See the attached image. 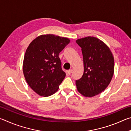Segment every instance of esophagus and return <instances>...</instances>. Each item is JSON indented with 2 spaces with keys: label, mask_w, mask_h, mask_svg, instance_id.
Wrapping results in <instances>:
<instances>
[{
  "label": "esophagus",
  "mask_w": 131,
  "mask_h": 131,
  "mask_svg": "<svg viewBox=\"0 0 131 131\" xmlns=\"http://www.w3.org/2000/svg\"><path fill=\"white\" fill-rule=\"evenodd\" d=\"M72 69H70V70H69L68 71V72H67V73H68V75H70L71 74V73H72Z\"/></svg>",
  "instance_id": "esophagus-1"
}]
</instances>
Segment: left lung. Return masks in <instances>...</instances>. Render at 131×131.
<instances>
[{"label": "left lung", "mask_w": 131, "mask_h": 131, "mask_svg": "<svg viewBox=\"0 0 131 131\" xmlns=\"http://www.w3.org/2000/svg\"><path fill=\"white\" fill-rule=\"evenodd\" d=\"M81 48L84 73L76 81L77 91L85 97L98 95L107 87L114 74V60L108 46L100 39L88 36L77 39Z\"/></svg>", "instance_id": "left-lung-1"}]
</instances>
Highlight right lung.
<instances>
[{
	"label": "right lung",
	"instance_id": "1",
	"mask_svg": "<svg viewBox=\"0 0 131 131\" xmlns=\"http://www.w3.org/2000/svg\"><path fill=\"white\" fill-rule=\"evenodd\" d=\"M70 43V40L54 35L37 37L26 50L23 73L28 85L42 96L56 92L65 77L61 68L59 54Z\"/></svg>",
	"mask_w": 131,
	"mask_h": 131
}]
</instances>
